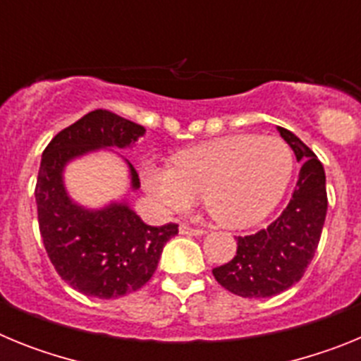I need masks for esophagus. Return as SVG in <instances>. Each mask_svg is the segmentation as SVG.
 <instances>
[{
    "label": "esophagus",
    "instance_id": "esophagus-1",
    "mask_svg": "<svg viewBox=\"0 0 361 361\" xmlns=\"http://www.w3.org/2000/svg\"><path fill=\"white\" fill-rule=\"evenodd\" d=\"M178 231L183 233V235H190V237H200V235H204V229L191 228V226H188V224L178 226Z\"/></svg>",
    "mask_w": 361,
    "mask_h": 361
}]
</instances>
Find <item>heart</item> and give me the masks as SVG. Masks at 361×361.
<instances>
[{
  "label": "heart",
  "instance_id": "heart-1",
  "mask_svg": "<svg viewBox=\"0 0 361 361\" xmlns=\"http://www.w3.org/2000/svg\"><path fill=\"white\" fill-rule=\"evenodd\" d=\"M293 152L276 135H229L175 153L171 168L146 162L142 186L166 213L202 195L220 226L250 228L266 219L293 175Z\"/></svg>",
  "mask_w": 361,
  "mask_h": 361
}]
</instances>
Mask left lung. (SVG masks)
Listing matches in <instances>:
<instances>
[{
	"mask_svg": "<svg viewBox=\"0 0 361 361\" xmlns=\"http://www.w3.org/2000/svg\"><path fill=\"white\" fill-rule=\"evenodd\" d=\"M279 132L302 162L288 208L266 229L238 237L237 255L213 269L216 282L242 298H267L295 286L317 253L327 213L324 166L295 133Z\"/></svg>",
	"mask_w": 361,
	"mask_h": 361,
	"instance_id": "left-lung-1",
	"label": "left lung"
}]
</instances>
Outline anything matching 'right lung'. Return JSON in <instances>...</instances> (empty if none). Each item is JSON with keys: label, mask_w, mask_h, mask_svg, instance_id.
<instances>
[{"label": "right lung", "mask_w": 361, "mask_h": 361, "mask_svg": "<svg viewBox=\"0 0 361 361\" xmlns=\"http://www.w3.org/2000/svg\"><path fill=\"white\" fill-rule=\"evenodd\" d=\"M145 132L117 114L94 110L57 133L41 157L36 204L44 250L59 276L86 296L108 300L141 289L157 269L164 244L178 233L173 222L145 224L124 200L82 208L65 188L63 171L73 159L101 148H130ZM126 164L130 186L139 190V175Z\"/></svg>", "instance_id": "right-lung-1"}]
</instances>
